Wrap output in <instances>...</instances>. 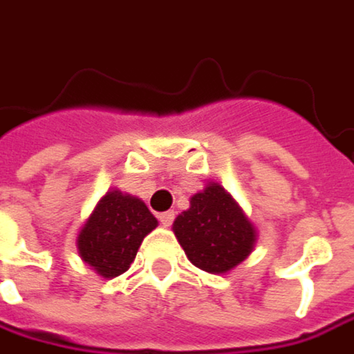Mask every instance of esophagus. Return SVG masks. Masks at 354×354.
Segmentation results:
<instances>
[{
    "mask_svg": "<svg viewBox=\"0 0 354 354\" xmlns=\"http://www.w3.org/2000/svg\"><path fill=\"white\" fill-rule=\"evenodd\" d=\"M158 220H160V224H162V226H170V224L174 222V212H172V210L162 212V214L158 216Z\"/></svg>",
    "mask_w": 354,
    "mask_h": 354,
    "instance_id": "1",
    "label": "esophagus"
}]
</instances>
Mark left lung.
<instances>
[{"label":"left lung","instance_id":"left-lung-1","mask_svg":"<svg viewBox=\"0 0 354 354\" xmlns=\"http://www.w3.org/2000/svg\"><path fill=\"white\" fill-rule=\"evenodd\" d=\"M172 230L188 260L210 274H226L250 257L257 226L218 182L190 196V208L178 214Z\"/></svg>","mask_w":354,"mask_h":354}]
</instances>
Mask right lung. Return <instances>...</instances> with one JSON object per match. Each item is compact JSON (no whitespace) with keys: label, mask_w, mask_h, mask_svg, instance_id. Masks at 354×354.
Returning <instances> with one entry per match:
<instances>
[{"label":"right lung","mask_w":354,"mask_h":354,"mask_svg":"<svg viewBox=\"0 0 354 354\" xmlns=\"http://www.w3.org/2000/svg\"><path fill=\"white\" fill-rule=\"evenodd\" d=\"M156 226L158 220L140 198L110 188L80 228L75 246L80 259L110 281L130 268L142 240Z\"/></svg>","instance_id":"add662e5"}]
</instances>
